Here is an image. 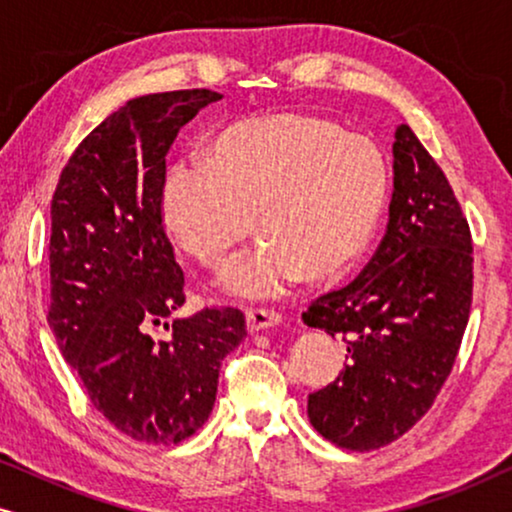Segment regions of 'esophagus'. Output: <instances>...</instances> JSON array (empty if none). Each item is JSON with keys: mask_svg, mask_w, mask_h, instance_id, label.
Returning a JSON list of instances; mask_svg holds the SVG:
<instances>
[{"mask_svg": "<svg viewBox=\"0 0 512 512\" xmlns=\"http://www.w3.org/2000/svg\"><path fill=\"white\" fill-rule=\"evenodd\" d=\"M279 321H282V314L275 310H268V307H249L247 310V328L251 333L277 326Z\"/></svg>", "mask_w": 512, "mask_h": 512, "instance_id": "34e87169", "label": "esophagus"}]
</instances>
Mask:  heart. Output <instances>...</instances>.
Returning <instances> with one entry per match:
<instances>
[{
    "mask_svg": "<svg viewBox=\"0 0 512 512\" xmlns=\"http://www.w3.org/2000/svg\"><path fill=\"white\" fill-rule=\"evenodd\" d=\"M389 193L380 146L300 111L242 118L205 156L167 167L160 219L177 247L221 272L254 230L263 244L226 277L242 296H272L307 277L345 275L373 240Z\"/></svg>",
    "mask_w": 512,
    "mask_h": 512,
    "instance_id": "1",
    "label": "heart"
}]
</instances>
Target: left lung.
<instances>
[{
    "mask_svg": "<svg viewBox=\"0 0 512 512\" xmlns=\"http://www.w3.org/2000/svg\"><path fill=\"white\" fill-rule=\"evenodd\" d=\"M473 300L471 228L410 125L394 142V195L380 247L345 289L314 300L307 326L347 345L345 368L307 398L331 443L370 452L422 419L452 373Z\"/></svg>",
    "mask_w": 512,
    "mask_h": 512,
    "instance_id": "obj_1",
    "label": "left lung"
}]
</instances>
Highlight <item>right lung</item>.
I'll list each match as a JSON object with an SVG mask.
<instances>
[{"label": "right lung", "mask_w": 512, "mask_h": 512, "mask_svg": "<svg viewBox=\"0 0 512 512\" xmlns=\"http://www.w3.org/2000/svg\"><path fill=\"white\" fill-rule=\"evenodd\" d=\"M216 100L193 88L125 102L76 146L53 193L48 324L95 410L137 443L193 436L214 408L221 361L247 335L235 307H205L165 321V339L150 335L186 303L160 219L165 156Z\"/></svg>", "instance_id": "1"}]
</instances>
